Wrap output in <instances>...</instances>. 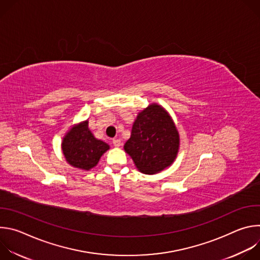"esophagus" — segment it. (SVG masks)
Here are the masks:
<instances>
[{"label": "esophagus", "instance_id": "obj_1", "mask_svg": "<svg viewBox=\"0 0 260 260\" xmlns=\"http://www.w3.org/2000/svg\"><path fill=\"white\" fill-rule=\"evenodd\" d=\"M112 143H113V145H114L115 147H119V146L121 145V142H120L119 139H114V140L112 141Z\"/></svg>", "mask_w": 260, "mask_h": 260}]
</instances>
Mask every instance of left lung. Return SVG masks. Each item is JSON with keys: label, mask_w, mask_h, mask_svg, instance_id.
Listing matches in <instances>:
<instances>
[{"label": "left lung", "mask_w": 260, "mask_h": 260, "mask_svg": "<svg viewBox=\"0 0 260 260\" xmlns=\"http://www.w3.org/2000/svg\"><path fill=\"white\" fill-rule=\"evenodd\" d=\"M178 149V131L167 111L155 104L139 113L124 145L138 170L148 175L171 166Z\"/></svg>", "instance_id": "obj_1"}]
</instances>
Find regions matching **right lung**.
I'll list each match as a JSON object with an SVG mask.
<instances>
[{"instance_id": "1", "label": "right lung", "mask_w": 260, "mask_h": 260, "mask_svg": "<svg viewBox=\"0 0 260 260\" xmlns=\"http://www.w3.org/2000/svg\"><path fill=\"white\" fill-rule=\"evenodd\" d=\"M62 152L67 161L75 168L90 170L109 149V145L98 140L88 129V121L74 126L63 138Z\"/></svg>"}]
</instances>
